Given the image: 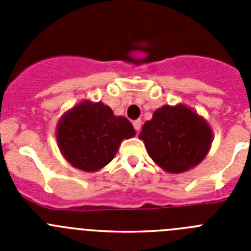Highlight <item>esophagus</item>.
<instances>
[{"label":"esophagus","instance_id":"esophagus-1","mask_svg":"<svg viewBox=\"0 0 251 251\" xmlns=\"http://www.w3.org/2000/svg\"><path fill=\"white\" fill-rule=\"evenodd\" d=\"M141 126H142V121H141V119L133 121V127H134V129H136L137 132H139V129H141Z\"/></svg>","mask_w":251,"mask_h":251}]
</instances>
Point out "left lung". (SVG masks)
<instances>
[{"instance_id": "1", "label": "left lung", "mask_w": 251, "mask_h": 251, "mask_svg": "<svg viewBox=\"0 0 251 251\" xmlns=\"http://www.w3.org/2000/svg\"><path fill=\"white\" fill-rule=\"evenodd\" d=\"M139 138L159 167L171 174H181L205 158L212 133L201 117L179 104L157 109L145 123Z\"/></svg>"}]
</instances>
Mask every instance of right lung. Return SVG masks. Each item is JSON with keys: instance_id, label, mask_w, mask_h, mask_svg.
<instances>
[{"instance_id": "add662e5", "label": "right lung", "mask_w": 251, "mask_h": 251, "mask_svg": "<svg viewBox=\"0 0 251 251\" xmlns=\"http://www.w3.org/2000/svg\"><path fill=\"white\" fill-rule=\"evenodd\" d=\"M136 134L130 122L103 103L83 101L64 115L56 138L69 163L86 172L106 166L124 138Z\"/></svg>"}]
</instances>
